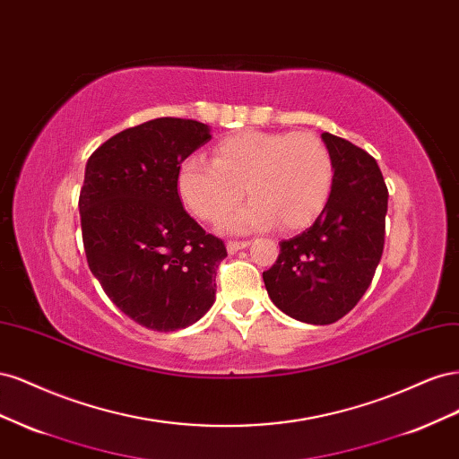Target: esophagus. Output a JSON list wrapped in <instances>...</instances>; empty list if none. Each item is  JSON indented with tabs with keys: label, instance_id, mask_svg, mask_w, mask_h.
Listing matches in <instances>:
<instances>
[{
	"label": "esophagus",
	"instance_id": "esophagus-1",
	"mask_svg": "<svg viewBox=\"0 0 459 459\" xmlns=\"http://www.w3.org/2000/svg\"><path fill=\"white\" fill-rule=\"evenodd\" d=\"M248 247V241H228V251L230 253H238L239 248Z\"/></svg>",
	"mask_w": 459,
	"mask_h": 459
}]
</instances>
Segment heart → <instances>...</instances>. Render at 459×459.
<instances>
[{
    "instance_id": "heart-1",
    "label": "heart",
    "mask_w": 459,
    "mask_h": 459,
    "mask_svg": "<svg viewBox=\"0 0 459 459\" xmlns=\"http://www.w3.org/2000/svg\"><path fill=\"white\" fill-rule=\"evenodd\" d=\"M333 174L331 152L317 135L247 130L218 142L212 160L187 157L179 164L178 191L204 221L224 218L247 191L253 199L226 220L230 230L248 231L277 221L280 230L295 231L322 214Z\"/></svg>"
}]
</instances>
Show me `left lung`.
<instances>
[{"label": "left lung", "instance_id": "1", "mask_svg": "<svg viewBox=\"0 0 459 459\" xmlns=\"http://www.w3.org/2000/svg\"><path fill=\"white\" fill-rule=\"evenodd\" d=\"M333 159V187L314 224L280 243L262 273L272 302L304 324L329 325L368 290L385 247L388 191L377 162L364 149L322 134Z\"/></svg>", "mask_w": 459, "mask_h": 459}]
</instances>
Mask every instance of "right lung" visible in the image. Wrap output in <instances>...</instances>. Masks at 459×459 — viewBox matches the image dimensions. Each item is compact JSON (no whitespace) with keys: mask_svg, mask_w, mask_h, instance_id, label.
I'll use <instances>...</instances> for the list:
<instances>
[{"mask_svg":"<svg viewBox=\"0 0 459 459\" xmlns=\"http://www.w3.org/2000/svg\"><path fill=\"white\" fill-rule=\"evenodd\" d=\"M208 140L206 124L164 117L113 135L86 164L78 206L88 266L107 297L152 331L201 319L228 256L178 195L179 164Z\"/></svg>","mask_w":459,"mask_h":459,"instance_id":"1","label":"right lung"}]
</instances>
